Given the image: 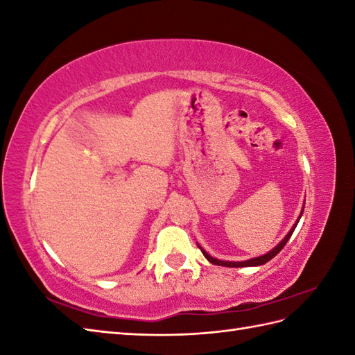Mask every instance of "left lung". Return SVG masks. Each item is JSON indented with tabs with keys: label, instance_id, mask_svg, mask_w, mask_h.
<instances>
[{
	"label": "left lung",
	"instance_id": "1",
	"mask_svg": "<svg viewBox=\"0 0 355 355\" xmlns=\"http://www.w3.org/2000/svg\"><path fill=\"white\" fill-rule=\"evenodd\" d=\"M304 207H305V205H304ZM302 214H304V209H302V212H300V215H299V218H297V221L294 223V225L291 227V230L286 233L285 235V238L281 241V243H279L273 250H270L268 253H266V254H262V256H258V258H253V259H248V261H241V262H230V261H220V259H216V258H212V256H210L209 253H206L205 250H202V248L200 247V250L202 252V254H205V258L209 261V262H212V263H215V266H223V267H254V266H263V263L266 262H268L270 259H273L275 256L282 250V248L285 247V244H286V241H288L290 238H291V235H293V232H294V229H296V225H297V223H299V220H300V216H302Z\"/></svg>",
	"mask_w": 355,
	"mask_h": 355
}]
</instances>
